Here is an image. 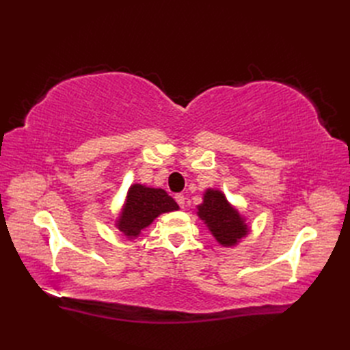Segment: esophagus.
I'll return each instance as SVG.
<instances>
[{"instance_id":"esophagus-1","label":"esophagus","mask_w":350,"mask_h":350,"mask_svg":"<svg viewBox=\"0 0 350 350\" xmlns=\"http://www.w3.org/2000/svg\"><path fill=\"white\" fill-rule=\"evenodd\" d=\"M175 200H176V203L179 204V207H184L185 206V197L183 194H176Z\"/></svg>"}]
</instances>
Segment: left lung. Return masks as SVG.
I'll return each instance as SVG.
<instances>
[{"label":"left lung","mask_w":350,"mask_h":350,"mask_svg":"<svg viewBox=\"0 0 350 350\" xmlns=\"http://www.w3.org/2000/svg\"><path fill=\"white\" fill-rule=\"evenodd\" d=\"M197 210L198 217L204 221L220 245L235 247L241 238L247 237L250 228L245 219L219 189L208 188Z\"/></svg>","instance_id":"obj_1"}]
</instances>
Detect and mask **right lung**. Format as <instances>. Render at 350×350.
Masks as SVG:
<instances>
[{
	"mask_svg": "<svg viewBox=\"0 0 350 350\" xmlns=\"http://www.w3.org/2000/svg\"><path fill=\"white\" fill-rule=\"evenodd\" d=\"M178 208L176 201L167 196L165 189L134 184L126 193L125 203L115 225L126 238L134 239L143 229L152 225L159 215Z\"/></svg>",
	"mask_w": 350,
	"mask_h": 350,
	"instance_id": "obj_1",
	"label": "right lung"
}]
</instances>
